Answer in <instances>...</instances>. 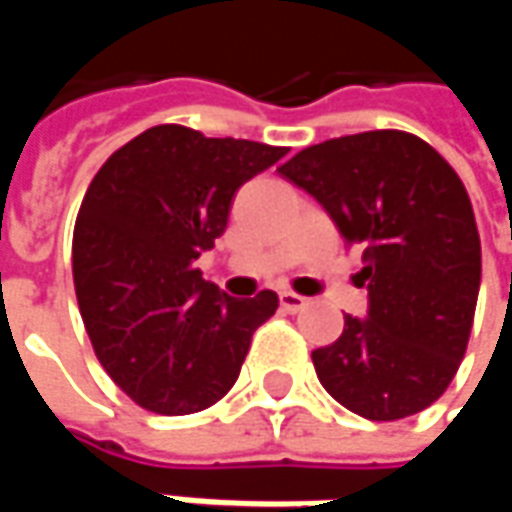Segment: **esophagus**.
Segmentation results:
<instances>
[{"instance_id": "obj_1", "label": "esophagus", "mask_w": 512, "mask_h": 512, "mask_svg": "<svg viewBox=\"0 0 512 512\" xmlns=\"http://www.w3.org/2000/svg\"><path fill=\"white\" fill-rule=\"evenodd\" d=\"M279 302H282V307H285L287 313H299V310H305L310 299L293 293V290H282V293H279Z\"/></svg>"}]
</instances>
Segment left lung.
Here are the masks:
<instances>
[{
	"label": "left lung",
	"mask_w": 512,
	"mask_h": 512,
	"mask_svg": "<svg viewBox=\"0 0 512 512\" xmlns=\"http://www.w3.org/2000/svg\"><path fill=\"white\" fill-rule=\"evenodd\" d=\"M279 173L325 207L362 250L367 319L313 350L325 390L370 422L436 402L464 359L482 242L470 196L439 150L404 130H367L299 150Z\"/></svg>",
	"instance_id": "8db88e82"
}]
</instances>
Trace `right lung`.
Masks as SVG:
<instances>
[{
  "label": "right lung",
  "instance_id": "obj_1",
  "mask_svg": "<svg viewBox=\"0 0 512 512\" xmlns=\"http://www.w3.org/2000/svg\"><path fill=\"white\" fill-rule=\"evenodd\" d=\"M287 148L156 125L93 176L73 227V285L96 359L159 416L216 404L279 296L233 299L193 262L225 233L236 190Z\"/></svg>",
  "mask_w": 512,
  "mask_h": 512
}]
</instances>
